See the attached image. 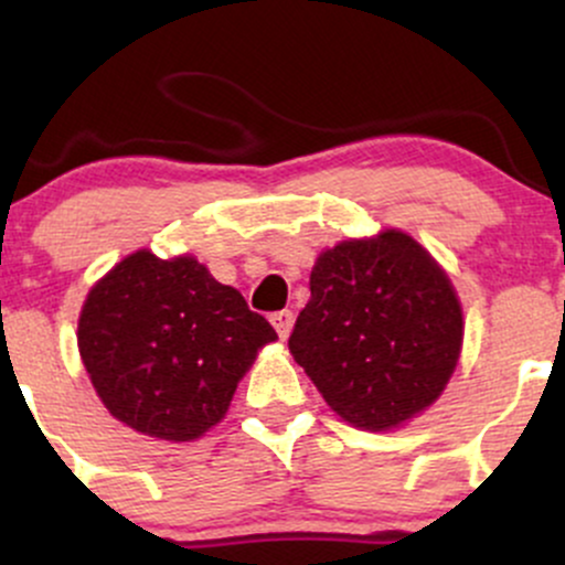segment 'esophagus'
I'll return each mask as SVG.
<instances>
[{
  "label": "esophagus",
  "mask_w": 565,
  "mask_h": 565,
  "mask_svg": "<svg viewBox=\"0 0 565 565\" xmlns=\"http://www.w3.org/2000/svg\"><path fill=\"white\" fill-rule=\"evenodd\" d=\"M270 323H274L278 337H281V340H287L291 332V323H295V313H291V310H278V313L270 316Z\"/></svg>",
  "instance_id": "34e87169"
}]
</instances>
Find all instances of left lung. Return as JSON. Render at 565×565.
Masks as SVG:
<instances>
[{
	"label": "left lung",
	"instance_id": "left-lung-1",
	"mask_svg": "<svg viewBox=\"0 0 565 565\" xmlns=\"http://www.w3.org/2000/svg\"><path fill=\"white\" fill-rule=\"evenodd\" d=\"M462 332L449 276L425 246L391 228L321 252L289 350L345 423L391 430L436 404Z\"/></svg>",
	"mask_w": 565,
	"mask_h": 565
}]
</instances>
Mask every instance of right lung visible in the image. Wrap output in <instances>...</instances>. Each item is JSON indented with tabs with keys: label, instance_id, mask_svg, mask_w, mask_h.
<instances>
[{
	"label": "right lung",
	"instance_id": "add662e5",
	"mask_svg": "<svg viewBox=\"0 0 565 565\" xmlns=\"http://www.w3.org/2000/svg\"><path fill=\"white\" fill-rule=\"evenodd\" d=\"M76 340L119 423L183 444L225 417L257 350L278 337L196 257L159 260L140 249L89 289Z\"/></svg>",
	"mask_w": 565,
	"mask_h": 565
}]
</instances>
